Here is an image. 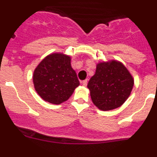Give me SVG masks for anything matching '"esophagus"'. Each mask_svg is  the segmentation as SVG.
Masks as SVG:
<instances>
[{
    "label": "esophagus",
    "instance_id": "obj_1",
    "mask_svg": "<svg viewBox=\"0 0 157 157\" xmlns=\"http://www.w3.org/2000/svg\"><path fill=\"white\" fill-rule=\"evenodd\" d=\"M87 83H88V81H87V79L83 80V81H82V85L84 86H86Z\"/></svg>",
    "mask_w": 157,
    "mask_h": 157
}]
</instances>
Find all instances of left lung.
<instances>
[{"mask_svg":"<svg viewBox=\"0 0 157 157\" xmlns=\"http://www.w3.org/2000/svg\"><path fill=\"white\" fill-rule=\"evenodd\" d=\"M134 84V78L125 65L111 59L97 63L87 87L94 105L101 111H110L128 99Z\"/></svg>","mask_w":157,"mask_h":157,"instance_id":"left-lung-1","label":"left lung"}]
</instances>
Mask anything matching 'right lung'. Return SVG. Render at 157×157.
Returning a JSON list of instances; mask_svg holds the SVG:
<instances>
[{"label": "right lung", "instance_id": "right-lung-1", "mask_svg": "<svg viewBox=\"0 0 157 157\" xmlns=\"http://www.w3.org/2000/svg\"><path fill=\"white\" fill-rule=\"evenodd\" d=\"M71 61V57L67 54L52 52L36 67L33 83L36 92L44 101L60 105L67 101L80 85Z\"/></svg>", "mask_w": 157, "mask_h": 157}]
</instances>
